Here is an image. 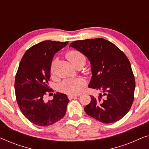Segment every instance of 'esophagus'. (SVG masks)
I'll use <instances>...</instances> for the list:
<instances>
[{"label": "esophagus", "mask_w": 149, "mask_h": 149, "mask_svg": "<svg viewBox=\"0 0 149 149\" xmlns=\"http://www.w3.org/2000/svg\"><path fill=\"white\" fill-rule=\"evenodd\" d=\"M77 96H79V95H68V97L69 99H72V98H74V97H77Z\"/></svg>", "instance_id": "1"}]
</instances>
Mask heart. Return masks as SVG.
Listing matches in <instances>:
<instances>
[{"label":"heart","mask_w":149,"mask_h":149,"mask_svg":"<svg viewBox=\"0 0 149 149\" xmlns=\"http://www.w3.org/2000/svg\"><path fill=\"white\" fill-rule=\"evenodd\" d=\"M66 58L74 65L78 61L83 60L85 56L78 51H70L66 54ZM54 64L51 66V72H54ZM85 81L81 79H68L64 80L60 85V90L68 94H78L83 90L85 86Z\"/></svg>","instance_id":"b5f03b06"}]
</instances>
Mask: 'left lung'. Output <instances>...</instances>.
<instances>
[{
    "mask_svg": "<svg viewBox=\"0 0 149 149\" xmlns=\"http://www.w3.org/2000/svg\"><path fill=\"white\" fill-rule=\"evenodd\" d=\"M70 47L84 54L91 63L89 87L103 92L96 98L90 96L85 113L102 123L119 121L131 109L135 90V79L127 56L102 38L76 40Z\"/></svg>",
    "mask_w": 149,
    "mask_h": 149,
    "instance_id": "obj_1",
    "label": "left lung"
}]
</instances>
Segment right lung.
<instances>
[{"mask_svg":"<svg viewBox=\"0 0 149 149\" xmlns=\"http://www.w3.org/2000/svg\"><path fill=\"white\" fill-rule=\"evenodd\" d=\"M68 42L45 40L26 51L15 75L16 100L26 119L38 126H48L64 117L69 100L64 93H56L52 100L45 102L51 92L48 81L54 55Z\"/></svg>","mask_w":149,"mask_h":149,"instance_id":"add662e5","label":"right lung"}]
</instances>
